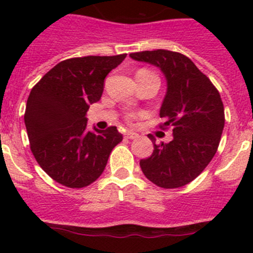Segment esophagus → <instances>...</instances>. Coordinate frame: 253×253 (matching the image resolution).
<instances>
[{
    "label": "esophagus",
    "instance_id": "obj_1",
    "mask_svg": "<svg viewBox=\"0 0 253 253\" xmlns=\"http://www.w3.org/2000/svg\"><path fill=\"white\" fill-rule=\"evenodd\" d=\"M139 137L137 133H133V131H128V133H125V138H128V139H137Z\"/></svg>",
    "mask_w": 253,
    "mask_h": 253
}]
</instances>
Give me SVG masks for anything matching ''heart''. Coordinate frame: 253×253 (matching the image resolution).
Returning a JSON list of instances; mask_svg holds the SVG:
<instances>
[{
	"label": "heart",
	"mask_w": 253,
	"mask_h": 253,
	"mask_svg": "<svg viewBox=\"0 0 253 253\" xmlns=\"http://www.w3.org/2000/svg\"><path fill=\"white\" fill-rule=\"evenodd\" d=\"M139 72H146V73H153V72H151V71H148V69H140ZM134 118H135V115H134V114H128V115H126V120H128V122H131V120L134 119Z\"/></svg>",
	"instance_id": "heart-1"
}]
</instances>
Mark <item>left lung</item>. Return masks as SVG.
<instances>
[{
    "label": "left lung",
    "instance_id": "8db88e82",
    "mask_svg": "<svg viewBox=\"0 0 253 253\" xmlns=\"http://www.w3.org/2000/svg\"><path fill=\"white\" fill-rule=\"evenodd\" d=\"M130 58L158 67L167 80L160 116L162 130L172 129L169 143H153V153L140 160L143 173L154 185L176 189L195 180L216 153L223 128L224 106L218 90L193 60L177 51L144 50Z\"/></svg>",
    "mask_w": 253,
    "mask_h": 253
}]
</instances>
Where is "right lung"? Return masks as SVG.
<instances>
[{
  "label": "right lung",
  "instance_id": "obj_1",
  "mask_svg": "<svg viewBox=\"0 0 253 253\" xmlns=\"http://www.w3.org/2000/svg\"><path fill=\"white\" fill-rule=\"evenodd\" d=\"M125 57L62 60L31 88L24 115L30 149L39 166L64 186L81 189L92 184L123 140L116 126L87 130L86 113L101 99L105 77Z\"/></svg>",
  "mask_w": 253,
  "mask_h": 253
}]
</instances>
